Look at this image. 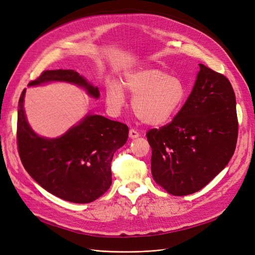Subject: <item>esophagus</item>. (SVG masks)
Instances as JSON below:
<instances>
[{"mask_svg": "<svg viewBox=\"0 0 255 255\" xmlns=\"http://www.w3.org/2000/svg\"><path fill=\"white\" fill-rule=\"evenodd\" d=\"M128 136H129V138H131V139H135V138H138L139 137V133L137 130H135V129H133V128H130L129 129V133H128Z\"/></svg>", "mask_w": 255, "mask_h": 255, "instance_id": "1", "label": "esophagus"}]
</instances>
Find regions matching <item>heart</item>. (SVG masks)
Wrapping results in <instances>:
<instances>
[{
	"label": "heart",
	"mask_w": 255,
	"mask_h": 255,
	"mask_svg": "<svg viewBox=\"0 0 255 255\" xmlns=\"http://www.w3.org/2000/svg\"><path fill=\"white\" fill-rule=\"evenodd\" d=\"M126 92L133 96L131 108L135 116L147 126H161L180 109L186 98V86L180 79L157 68H143L128 74L122 83H111L107 89L108 103L119 109Z\"/></svg>",
	"instance_id": "heart-1"
}]
</instances>
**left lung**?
I'll return each mask as SVG.
<instances>
[{
    "label": "left lung",
    "instance_id": "obj_1",
    "mask_svg": "<svg viewBox=\"0 0 255 255\" xmlns=\"http://www.w3.org/2000/svg\"><path fill=\"white\" fill-rule=\"evenodd\" d=\"M199 68L177 115L170 124L146 133L153 178L175 196L206 187L226 168L238 141L236 100L230 81L204 64Z\"/></svg>",
    "mask_w": 255,
    "mask_h": 255
}]
</instances>
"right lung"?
<instances>
[{"instance_id":"1","label":"right lung","mask_w":255,"mask_h":255,"mask_svg":"<svg viewBox=\"0 0 255 255\" xmlns=\"http://www.w3.org/2000/svg\"><path fill=\"white\" fill-rule=\"evenodd\" d=\"M52 81L76 84L95 99L100 96L97 86L73 69L44 71L28 86ZM25 93L23 90L19 100L16 127L17 150L25 170L43 189L61 199L89 204L99 198L112 184V159L127 142L128 126L87 114L62 136L41 137L26 118Z\"/></svg>"}]
</instances>
